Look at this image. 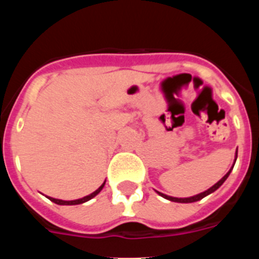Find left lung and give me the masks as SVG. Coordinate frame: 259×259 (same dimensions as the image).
<instances>
[{"mask_svg": "<svg viewBox=\"0 0 259 259\" xmlns=\"http://www.w3.org/2000/svg\"><path fill=\"white\" fill-rule=\"evenodd\" d=\"M236 160H237V155H236ZM236 160H234V163H236ZM233 166H234V165H233ZM233 166H232V169H233ZM232 169H231V170L228 171V173L226 174V176L223 177V178H222L221 180H219V182L217 183V184H214L213 187L209 188V189H208V190H205V192L200 193V194H197V195H194V197H189V198H174V197H169V195H165V194H163V193H159V192H158V193H159V195H161V197H163V198H165V199H168V200H171V202H177V203H193V202H198V200L203 199V198H204V197H207V195H209L210 193L215 192V190L218 189V188L221 187V185L223 184L224 182H226V179L228 178V176H229V174H231Z\"/></svg>", "mask_w": 259, "mask_h": 259, "instance_id": "obj_1", "label": "left lung"}]
</instances>
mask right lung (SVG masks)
<instances>
[{
  "instance_id": "1",
  "label": "right lung",
  "mask_w": 259,
  "mask_h": 259,
  "mask_svg": "<svg viewBox=\"0 0 259 259\" xmlns=\"http://www.w3.org/2000/svg\"><path fill=\"white\" fill-rule=\"evenodd\" d=\"M104 185H105V182H104L103 184L100 185V188H99V189H96L95 192L91 193L90 195H86V197L81 198V199H76V200H61V199H55V198H51V197H48V198H49L50 200H51V202L56 203V204H60V205H75V204H81V203L88 202V200L93 199V198L95 197V195H98L99 193L101 192V189H103V188H104Z\"/></svg>"
}]
</instances>
